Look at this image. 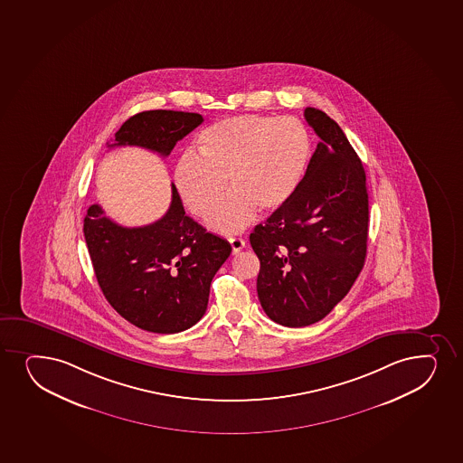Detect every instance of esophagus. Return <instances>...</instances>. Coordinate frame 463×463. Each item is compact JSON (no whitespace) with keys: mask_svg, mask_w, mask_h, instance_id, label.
Masks as SVG:
<instances>
[{"mask_svg":"<svg viewBox=\"0 0 463 463\" xmlns=\"http://www.w3.org/2000/svg\"><path fill=\"white\" fill-rule=\"evenodd\" d=\"M230 245H232L233 255H238L241 250H244L245 241L242 238H230Z\"/></svg>","mask_w":463,"mask_h":463,"instance_id":"esophagus-1","label":"esophagus"}]
</instances>
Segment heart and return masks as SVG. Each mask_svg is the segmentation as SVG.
<instances>
[{"label": "heart", "mask_w": 463, "mask_h": 463, "mask_svg": "<svg viewBox=\"0 0 463 463\" xmlns=\"http://www.w3.org/2000/svg\"><path fill=\"white\" fill-rule=\"evenodd\" d=\"M197 155L185 153L175 162V192L193 214L207 219L227 185L232 194L210 227L240 233L255 221L258 210L275 213L292 199L307 168L310 136L295 118L241 114L203 129Z\"/></svg>", "instance_id": "1"}]
</instances>
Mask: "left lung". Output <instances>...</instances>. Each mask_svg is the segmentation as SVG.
Wrapping results in <instances>:
<instances>
[{
	"label": "left lung",
	"mask_w": 463,
	"mask_h": 463,
	"mask_svg": "<svg viewBox=\"0 0 463 463\" xmlns=\"http://www.w3.org/2000/svg\"><path fill=\"white\" fill-rule=\"evenodd\" d=\"M304 118L319 142L303 181L250 234L260 306L288 327L314 325L347 295L364 266L369 227L362 160L326 112L306 108Z\"/></svg>",
	"instance_id": "1"
}]
</instances>
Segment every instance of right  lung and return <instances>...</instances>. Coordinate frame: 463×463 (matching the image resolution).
I'll return each instance as SVG.
<instances>
[{
    "label": "right lung",
    "mask_w": 463,
    "mask_h": 463,
    "mask_svg": "<svg viewBox=\"0 0 463 463\" xmlns=\"http://www.w3.org/2000/svg\"><path fill=\"white\" fill-rule=\"evenodd\" d=\"M203 122L196 112H138L108 146H140L166 157ZM83 232L108 303L131 325L155 334H177L203 318L213 277L232 253L227 241L186 216L175 184L170 208L159 221L128 229L94 203Z\"/></svg>",
    "instance_id": "add662e5"
}]
</instances>
